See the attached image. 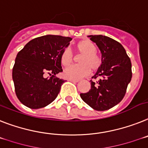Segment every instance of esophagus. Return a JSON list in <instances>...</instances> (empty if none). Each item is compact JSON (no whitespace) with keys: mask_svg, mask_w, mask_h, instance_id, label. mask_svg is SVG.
I'll list each match as a JSON object with an SVG mask.
<instances>
[{"mask_svg":"<svg viewBox=\"0 0 148 148\" xmlns=\"http://www.w3.org/2000/svg\"><path fill=\"white\" fill-rule=\"evenodd\" d=\"M68 81H70V82H72V83H77L79 80H71V79H68Z\"/></svg>","mask_w":148,"mask_h":148,"instance_id":"obj_1","label":"esophagus"}]
</instances>
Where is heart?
Here are the masks:
<instances>
[{"mask_svg":"<svg viewBox=\"0 0 148 148\" xmlns=\"http://www.w3.org/2000/svg\"><path fill=\"white\" fill-rule=\"evenodd\" d=\"M78 54L82 55L78 62L80 64L71 65L64 71V76L68 79L77 80L86 77L90 72L96 71L101 67L102 61L97 53V47L90 40L86 39L78 42L76 45ZM61 64L67 67L74 62V54L69 48H64L60 56Z\"/></svg>","mask_w":148,"mask_h":148,"instance_id":"heart-1","label":"heart"}]
</instances>
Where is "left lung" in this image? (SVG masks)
Listing matches in <instances>:
<instances>
[{
  "mask_svg": "<svg viewBox=\"0 0 148 148\" xmlns=\"http://www.w3.org/2000/svg\"><path fill=\"white\" fill-rule=\"evenodd\" d=\"M101 53V67L90 80L91 89L80 97L92 108L106 110L122 101L128 84L131 81L132 64L130 57L121 44L112 38L103 35H89Z\"/></svg>",
  "mask_w": 148,
  "mask_h": 148,
  "instance_id": "left-lung-1",
  "label": "left lung"
}]
</instances>
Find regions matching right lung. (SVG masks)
<instances>
[{"mask_svg":"<svg viewBox=\"0 0 148 148\" xmlns=\"http://www.w3.org/2000/svg\"><path fill=\"white\" fill-rule=\"evenodd\" d=\"M72 40L60 35H45L28 42L18 53L13 68L15 92L29 108H44L53 102L64 80L56 77L62 71L60 56ZM49 74L51 77L46 78Z\"/></svg>","mask_w":148,"mask_h":148,"instance_id":"add662e5","label":"right lung"}]
</instances>
